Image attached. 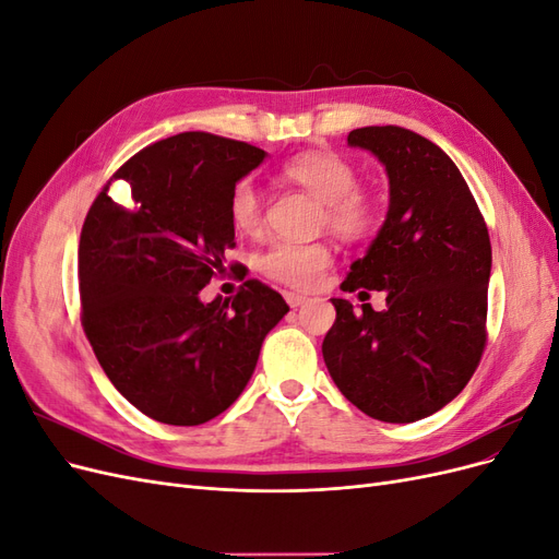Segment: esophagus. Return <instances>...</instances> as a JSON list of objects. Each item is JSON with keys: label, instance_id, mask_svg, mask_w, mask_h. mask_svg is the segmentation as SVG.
Here are the masks:
<instances>
[{"label": "esophagus", "instance_id": "esophagus-1", "mask_svg": "<svg viewBox=\"0 0 559 559\" xmlns=\"http://www.w3.org/2000/svg\"><path fill=\"white\" fill-rule=\"evenodd\" d=\"M284 298H286V302H289L292 308H300L302 302H306L308 298L306 296H300V294H294V292H284Z\"/></svg>", "mask_w": 559, "mask_h": 559}]
</instances>
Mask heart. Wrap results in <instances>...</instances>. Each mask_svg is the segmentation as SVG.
Here are the masks:
<instances>
[{"label":"heart","mask_w":559,"mask_h":559,"mask_svg":"<svg viewBox=\"0 0 559 559\" xmlns=\"http://www.w3.org/2000/svg\"><path fill=\"white\" fill-rule=\"evenodd\" d=\"M284 177L321 202V226L343 240H361L382 218L380 195L359 186L352 160L335 151H317L284 165ZM228 216L240 233L257 235L265 226L263 198L251 179H240L228 195ZM326 242H275L257 257V267L270 280L292 289H312L331 265Z\"/></svg>","instance_id":"heart-1"}]
</instances>
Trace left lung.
<instances>
[{"mask_svg": "<svg viewBox=\"0 0 559 559\" xmlns=\"http://www.w3.org/2000/svg\"><path fill=\"white\" fill-rule=\"evenodd\" d=\"M389 175V212L343 292L386 294L376 312L331 298L335 321L324 361L343 396L380 421H417L441 411L476 373L487 343L492 245L460 167L441 146L399 126L347 134Z\"/></svg>", "mask_w": 559, "mask_h": 559, "instance_id": "left-lung-1", "label": "left lung"}]
</instances>
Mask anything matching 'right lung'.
<instances>
[{
	"label": "right lung",
	"mask_w": 559,
	"mask_h": 559,
	"mask_svg": "<svg viewBox=\"0 0 559 559\" xmlns=\"http://www.w3.org/2000/svg\"><path fill=\"white\" fill-rule=\"evenodd\" d=\"M263 158V148L218 134H173L118 167L83 222L81 326L111 384L163 425L222 415L247 386L263 337L289 312L259 280L226 300L198 298L226 273L235 247L230 189ZM111 180L129 183L126 206L108 195Z\"/></svg>",
	"instance_id": "right-lung-1"
}]
</instances>
